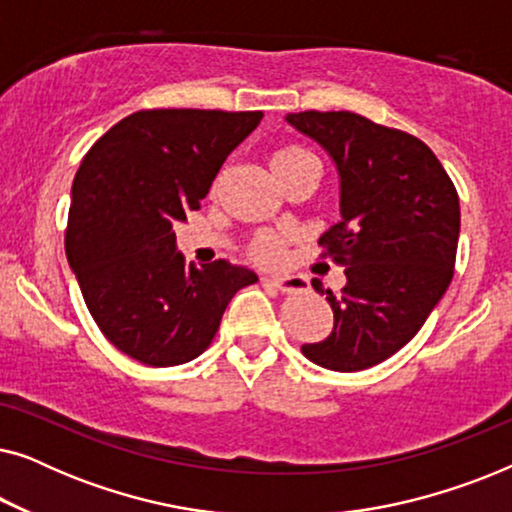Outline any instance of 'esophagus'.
<instances>
[{"mask_svg":"<svg viewBox=\"0 0 512 512\" xmlns=\"http://www.w3.org/2000/svg\"><path fill=\"white\" fill-rule=\"evenodd\" d=\"M270 282L282 293H298L307 289V282L300 275H275L270 277Z\"/></svg>","mask_w":512,"mask_h":512,"instance_id":"esophagus-1","label":"esophagus"}]
</instances>
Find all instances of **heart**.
<instances>
[{"mask_svg": "<svg viewBox=\"0 0 512 512\" xmlns=\"http://www.w3.org/2000/svg\"><path fill=\"white\" fill-rule=\"evenodd\" d=\"M303 151H305L303 146H284V149H279L275 153V160H282L286 156H293V153H303ZM254 251L258 258H263V261H272V258H277L279 254H282V244H279L277 237L263 235L256 240Z\"/></svg>", "mask_w": 512, "mask_h": 512, "instance_id": "1", "label": "heart"}]
</instances>
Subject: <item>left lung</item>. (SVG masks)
I'll use <instances>...</instances> for the list:
<instances>
[{
  "label": "left lung",
  "mask_w": 512,
  "mask_h": 512,
  "mask_svg": "<svg viewBox=\"0 0 512 512\" xmlns=\"http://www.w3.org/2000/svg\"><path fill=\"white\" fill-rule=\"evenodd\" d=\"M293 128L331 153L340 174V214L319 237L345 268L333 307V333L303 345L321 368L354 373L377 366L415 338L454 275L459 195L422 139L352 111H300Z\"/></svg>",
  "instance_id": "left-lung-1"
}]
</instances>
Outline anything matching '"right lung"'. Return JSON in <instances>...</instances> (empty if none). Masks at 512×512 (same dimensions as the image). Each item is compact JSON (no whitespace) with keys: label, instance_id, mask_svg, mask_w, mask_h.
<instances>
[{"label":"right lung","instance_id":"add662e5","mask_svg":"<svg viewBox=\"0 0 512 512\" xmlns=\"http://www.w3.org/2000/svg\"><path fill=\"white\" fill-rule=\"evenodd\" d=\"M263 111L144 109L97 139L74 177L69 268L111 345L144 366H179L212 345L230 298L256 272L202 268L177 251L174 226L212 188Z\"/></svg>","mask_w":512,"mask_h":512}]
</instances>
